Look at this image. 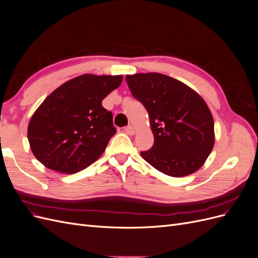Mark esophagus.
<instances>
[{"instance_id": "34e87169", "label": "esophagus", "mask_w": 258, "mask_h": 258, "mask_svg": "<svg viewBox=\"0 0 258 258\" xmlns=\"http://www.w3.org/2000/svg\"><path fill=\"white\" fill-rule=\"evenodd\" d=\"M124 132H126V134L128 135V136H134L135 135V128L132 127V126H128V127H126L124 128V130H123Z\"/></svg>"}]
</instances>
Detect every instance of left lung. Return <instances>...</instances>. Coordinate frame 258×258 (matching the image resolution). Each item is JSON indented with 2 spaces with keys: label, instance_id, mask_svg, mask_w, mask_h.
<instances>
[{
  "label": "left lung",
  "instance_id": "obj_1",
  "mask_svg": "<svg viewBox=\"0 0 258 258\" xmlns=\"http://www.w3.org/2000/svg\"><path fill=\"white\" fill-rule=\"evenodd\" d=\"M150 117L154 145L141 156L170 176L196 172L214 146L213 116L205 100L184 83L160 73L126 76Z\"/></svg>",
  "mask_w": 258,
  "mask_h": 258
}]
</instances>
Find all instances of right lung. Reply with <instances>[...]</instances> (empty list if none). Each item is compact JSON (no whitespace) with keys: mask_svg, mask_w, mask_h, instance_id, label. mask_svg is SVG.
I'll list each match as a JSON object with an SVG mask.
<instances>
[{"mask_svg":"<svg viewBox=\"0 0 258 258\" xmlns=\"http://www.w3.org/2000/svg\"><path fill=\"white\" fill-rule=\"evenodd\" d=\"M121 82V75L83 74L53 90L28 126L35 158L46 168L66 174L95 162L116 134L113 115L102 106V100Z\"/></svg>","mask_w":258,"mask_h":258,"instance_id":"1","label":"right lung"}]
</instances>
